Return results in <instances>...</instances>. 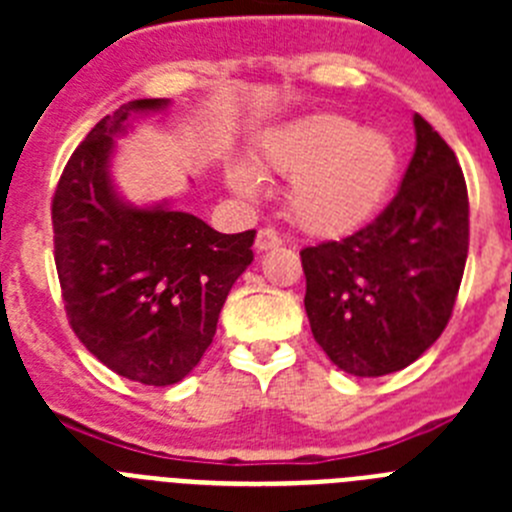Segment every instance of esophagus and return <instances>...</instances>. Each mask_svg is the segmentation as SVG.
Segmentation results:
<instances>
[{"label":"esophagus","mask_w":512,"mask_h":512,"mask_svg":"<svg viewBox=\"0 0 512 512\" xmlns=\"http://www.w3.org/2000/svg\"><path fill=\"white\" fill-rule=\"evenodd\" d=\"M282 246V238H279L277 230L271 228H261L256 233V251H271V248Z\"/></svg>","instance_id":"34e87169"}]
</instances>
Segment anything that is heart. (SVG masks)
<instances>
[{"instance_id":"b5f03b06","label":"heart","mask_w":512,"mask_h":512,"mask_svg":"<svg viewBox=\"0 0 512 512\" xmlns=\"http://www.w3.org/2000/svg\"><path fill=\"white\" fill-rule=\"evenodd\" d=\"M256 166L292 179L287 205L302 228L338 235L361 228L379 210L395 182L397 151L379 130L318 115L264 140ZM228 184L246 200L261 192V176L248 164L230 166Z\"/></svg>"}]
</instances>
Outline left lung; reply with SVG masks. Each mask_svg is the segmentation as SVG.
<instances>
[{
  "label": "left lung",
  "instance_id": "1",
  "mask_svg": "<svg viewBox=\"0 0 512 512\" xmlns=\"http://www.w3.org/2000/svg\"><path fill=\"white\" fill-rule=\"evenodd\" d=\"M395 200L341 241L302 248L305 310L328 359L354 377L400 372L454 312L469 251L467 182L420 115Z\"/></svg>",
  "mask_w": 512,
  "mask_h": 512
}]
</instances>
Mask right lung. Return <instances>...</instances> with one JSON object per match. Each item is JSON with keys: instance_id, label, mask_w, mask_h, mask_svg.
<instances>
[{"instance_id": "obj_1", "label": "right lung", "mask_w": 512, "mask_h": 512, "mask_svg": "<svg viewBox=\"0 0 512 512\" xmlns=\"http://www.w3.org/2000/svg\"><path fill=\"white\" fill-rule=\"evenodd\" d=\"M164 107L169 99H135L99 120L63 169L51 210L71 328L107 369L151 387L182 382L200 364L256 238L217 233L171 202L135 207L117 194L115 138L133 115Z\"/></svg>"}]
</instances>
